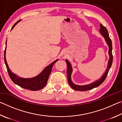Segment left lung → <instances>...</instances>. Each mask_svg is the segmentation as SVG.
<instances>
[{
  "mask_svg": "<svg viewBox=\"0 0 122 122\" xmlns=\"http://www.w3.org/2000/svg\"><path fill=\"white\" fill-rule=\"evenodd\" d=\"M100 32L102 34V36H104V38L106 39V41L107 43V44L109 46V56H110V58H109V61H108V67H107V68L106 71L105 73L103 74V75L102 76V77L100 78L96 82H94V83H91L90 84H88V85H86V86H78L76 85V84H74L73 82H72L71 78V74L72 72V68L71 65V64L69 62V61L66 60V63H67V78H68V83L69 84L70 86L73 89L77 90V91H86L89 90H91L92 89L94 88H96L97 86H100L101 84H102L107 77V75H108V72L109 71V69L111 67V65H112V61H113V56L112 54V42H111V40L109 37L108 30H107V29L102 24H100Z\"/></svg>",
  "mask_w": 122,
  "mask_h": 122,
  "instance_id": "8db88e82",
  "label": "left lung"
}]
</instances>
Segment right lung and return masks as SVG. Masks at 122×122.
Returning a JSON list of instances; mask_svg holds the SVG:
<instances>
[{
    "label": "right lung",
    "mask_w": 122,
    "mask_h": 122,
    "mask_svg": "<svg viewBox=\"0 0 122 122\" xmlns=\"http://www.w3.org/2000/svg\"><path fill=\"white\" fill-rule=\"evenodd\" d=\"M19 21H18L14 24L11 30L14 28V27L16 25V24ZM6 48L5 51H4V61H5V63L6 66L8 74H9L10 77L11 78L12 81L14 83L17 84V85L24 89L30 90L32 91H36L40 90L46 86V84H47V82L48 81L49 75H50L51 70H52L54 64L58 61V60H56L54 61L50 65L46 67L44 69V71H42V73H41L40 74H39L38 76H36V77L32 78H22L18 77V76L15 75L14 73H12L11 71L9 69L5 57Z\"/></svg>",
    "instance_id": "1"
}]
</instances>
